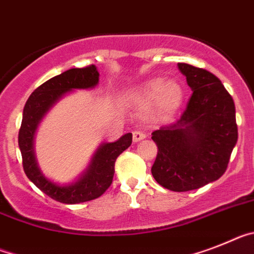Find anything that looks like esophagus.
Wrapping results in <instances>:
<instances>
[{
    "mask_svg": "<svg viewBox=\"0 0 254 254\" xmlns=\"http://www.w3.org/2000/svg\"><path fill=\"white\" fill-rule=\"evenodd\" d=\"M145 133L144 131H142V130H134L133 131V140L134 142H139V140L144 139L145 138Z\"/></svg>",
    "mask_w": 254,
    "mask_h": 254,
    "instance_id": "obj_1",
    "label": "esophagus"
}]
</instances>
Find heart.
Masks as SVG:
<instances>
[{"label": "heart", "instance_id": "obj_1", "mask_svg": "<svg viewBox=\"0 0 254 254\" xmlns=\"http://www.w3.org/2000/svg\"><path fill=\"white\" fill-rule=\"evenodd\" d=\"M136 100L144 103L157 101L158 109L162 114H173L183 101V88L176 81L166 83L164 79H153L138 92Z\"/></svg>", "mask_w": 254, "mask_h": 254}]
</instances>
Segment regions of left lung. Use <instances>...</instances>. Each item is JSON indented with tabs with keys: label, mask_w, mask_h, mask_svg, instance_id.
I'll use <instances>...</instances> for the list:
<instances>
[{
	"label": "left lung",
	"mask_w": 254,
	"mask_h": 254,
	"mask_svg": "<svg viewBox=\"0 0 254 254\" xmlns=\"http://www.w3.org/2000/svg\"><path fill=\"white\" fill-rule=\"evenodd\" d=\"M193 93L175 123L152 133L157 156L152 175L164 188L188 191L220 179L238 140L235 105L216 75L179 63Z\"/></svg>",
	"instance_id": "1"
}]
</instances>
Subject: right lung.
Returning a JSON list of instances; mask_svg holds the SVG:
<instances>
[{
  "label": "right lung",
  "mask_w": 254,
  "mask_h": 254,
  "mask_svg": "<svg viewBox=\"0 0 254 254\" xmlns=\"http://www.w3.org/2000/svg\"><path fill=\"white\" fill-rule=\"evenodd\" d=\"M98 76L100 72L97 71L94 65L66 70L39 85L30 94L24 107L19 130V147L23 157L24 173L43 193L61 203H81L101 197L112 184L116 158L129 148L133 142L131 133H127L118 142L101 145L87 174L78 183L69 187L54 184L39 171L33 152V136L39 120L63 94L76 88H93L98 83Z\"/></svg>",
  "instance_id": "obj_1"
}]
</instances>
